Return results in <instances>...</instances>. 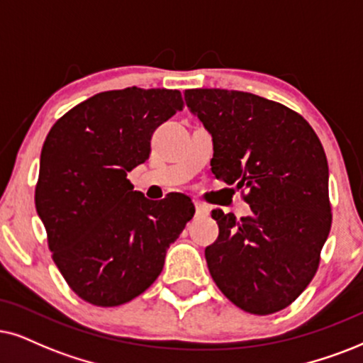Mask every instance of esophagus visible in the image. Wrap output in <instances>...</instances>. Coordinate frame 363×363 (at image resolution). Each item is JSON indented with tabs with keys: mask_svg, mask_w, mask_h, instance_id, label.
<instances>
[{
	"mask_svg": "<svg viewBox=\"0 0 363 363\" xmlns=\"http://www.w3.org/2000/svg\"><path fill=\"white\" fill-rule=\"evenodd\" d=\"M194 206H196V216H206V214H208V206L199 203V201H194Z\"/></svg>",
	"mask_w": 363,
	"mask_h": 363,
	"instance_id": "34e87169",
	"label": "esophagus"
}]
</instances>
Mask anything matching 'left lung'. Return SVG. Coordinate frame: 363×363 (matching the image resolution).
I'll return each instance as SVG.
<instances>
[{
  "mask_svg": "<svg viewBox=\"0 0 363 363\" xmlns=\"http://www.w3.org/2000/svg\"><path fill=\"white\" fill-rule=\"evenodd\" d=\"M184 99L213 137L211 171L251 208L241 219L213 211L211 277L247 313L286 308L313 279L332 228L322 142L300 113L255 94L192 89Z\"/></svg>",
  "mask_w": 363,
  "mask_h": 363,
  "instance_id": "left-lung-1",
  "label": "left lung"
}]
</instances>
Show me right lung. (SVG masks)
I'll return each instance as SVG.
<instances>
[{
    "mask_svg": "<svg viewBox=\"0 0 363 363\" xmlns=\"http://www.w3.org/2000/svg\"><path fill=\"white\" fill-rule=\"evenodd\" d=\"M182 107L179 90L102 91L68 110L45 139L36 213L60 273L91 305L117 306L147 290L194 216L186 194L149 201L127 179L149 159L155 128Z\"/></svg>",
    "mask_w": 363,
    "mask_h": 363,
    "instance_id": "1",
    "label": "right lung"
}]
</instances>
